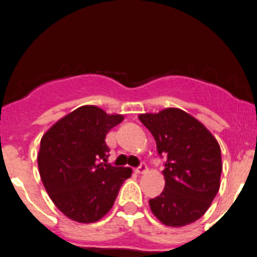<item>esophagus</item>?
Segmentation results:
<instances>
[{"label": "esophagus", "instance_id": "esophagus-1", "mask_svg": "<svg viewBox=\"0 0 257 257\" xmlns=\"http://www.w3.org/2000/svg\"><path fill=\"white\" fill-rule=\"evenodd\" d=\"M145 171H147V165H145V163H142L139 167H136L135 169L136 174H144Z\"/></svg>", "mask_w": 257, "mask_h": 257}]
</instances>
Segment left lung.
<instances>
[{
  "instance_id": "left-lung-1",
  "label": "left lung",
  "mask_w": 257,
  "mask_h": 257,
  "mask_svg": "<svg viewBox=\"0 0 257 257\" xmlns=\"http://www.w3.org/2000/svg\"><path fill=\"white\" fill-rule=\"evenodd\" d=\"M157 151L166 157L165 189L149 199L152 212L167 226H184L205 215L219 192L221 151L212 134L181 109L140 114Z\"/></svg>"
}]
</instances>
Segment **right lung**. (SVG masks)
<instances>
[{
	"instance_id": "obj_1",
	"label": "right lung",
	"mask_w": 257,
	"mask_h": 257,
	"mask_svg": "<svg viewBox=\"0 0 257 257\" xmlns=\"http://www.w3.org/2000/svg\"><path fill=\"white\" fill-rule=\"evenodd\" d=\"M123 121L121 114L83 105L59 119L42 136L38 170L51 201L65 216L95 222L108 213L130 167L106 163L105 136Z\"/></svg>"
}]
</instances>
